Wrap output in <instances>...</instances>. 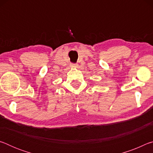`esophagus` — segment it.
Returning a JSON list of instances; mask_svg holds the SVG:
<instances>
[{
	"label": "esophagus",
	"instance_id": "obj_1",
	"mask_svg": "<svg viewBox=\"0 0 153 153\" xmlns=\"http://www.w3.org/2000/svg\"><path fill=\"white\" fill-rule=\"evenodd\" d=\"M71 67H72V68H77V67H78V65H77V63H71Z\"/></svg>",
	"mask_w": 153,
	"mask_h": 153
}]
</instances>
